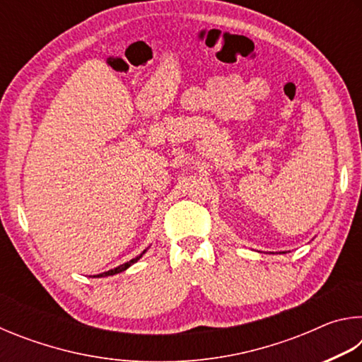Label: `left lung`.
<instances>
[{"mask_svg":"<svg viewBox=\"0 0 362 362\" xmlns=\"http://www.w3.org/2000/svg\"><path fill=\"white\" fill-rule=\"evenodd\" d=\"M281 254H286V252H281Z\"/></svg>","mask_w":362,"mask_h":362,"instance_id":"8db88e82","label":"left lung"}]
</instances>
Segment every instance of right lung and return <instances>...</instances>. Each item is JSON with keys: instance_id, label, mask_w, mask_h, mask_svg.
<instances>
[{"instance_id": "add662e5", "label": "right lung", "mask_w": 362, "mask_h": 362, "mask_svg": "<svg viewBox=\"0 0 362 362\" xmlns=\"http://www.w3.org/2000/svg\"><path fill=\"white\" fill-rule=\"evenodd\" d=\"M146 252V249L144 250L142 254L140 255H137L136 259H132V260H129V262H126V263H122V265H119V267H116V268H113V269H108V272H105V273H100V274H94V278H105V276H113V274H118V273H121V272H124V269H127L129 268L131 265H134V263H136L137 260H140L142 259V255Z\"/></svg>"}]
</instances>
